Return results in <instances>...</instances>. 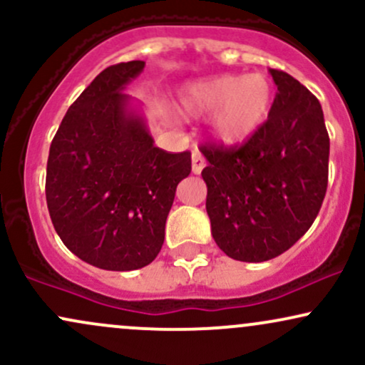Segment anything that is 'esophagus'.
Returning a JSON list of instances; mask_svg holds the SVG:
<instances>
[{
    "label": "esophagus",
    "mask_w": 365,
    "mask_h": 365,
    "mask_svg": "<svg viewBox=\"0 0 365 365\" xmlns=\"http://www.w3.org/2000/svg\"><path fill=\"white\" fill-rule=\"evenodd\" d=\"M204 166H206V159H204L199 149H195L194 153H192V171H194L195 175H200Z\"/></svg>",
    "instance_id": "obj_1"
}]
</instances>
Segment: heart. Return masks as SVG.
I'll list each match as a JSON object with an SVG mask.
<instances>
[{
	"instance_id": "b5f03b06",
	"label": "heart",
	"mask_w": 365,
	"mask_h": 365,
	"mask_svg": "<svg viewBox=\"0 0 365 365\" xmlns=\"http://www.w3.org/2000/svg\"><path fill=\"white\" fill-rule=\"evenodd\" d=\"M273 101L274 91L266 75L226 73L187 86L180 94V110L190 116L212 113V135L233 148L262 128Z\"/></svg>"
}]
</instances>
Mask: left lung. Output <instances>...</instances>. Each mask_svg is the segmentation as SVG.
Instances as JSON below:
<instances>
[{
  "label": "left lung",
  "instance_id": "left-lung-1",
  "mask_svg": "<svg viewBox=\"0 0 365 365\" xmlns=\"http://www.w3.org/2000/svg\"><path fill=\"white\" fill-rule=\"evenodd\" d=\"M262 128L245 144H204L206 209L215 242L228 257L262 262L305 235L328 188L329 135L316 96L282 70Z\"/></svg>",
  "mask_w": 365,
  "mask_h": 365
}]
</instances>
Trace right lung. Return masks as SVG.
Segmentation results:
<instances>
[{
	"instance_id": "obj_1",
	"label": "right lung",
	"mask_w": 365,
	"mask_h": 365,
	"mask_svg": "<svg viewBox=\"0 0 365 365\" xmlns=\"http://www.w3.org/2000/svg\"><path fill=\"white\" fill-rule=\"evenodd\" d=\"M140 60L103 70L66 111L51 142L46 202L61 242L82 261L132 271L156 259L177 185L190 153L154 145L142 116L121 92Z\"/></svg>"
}]
</instances>
